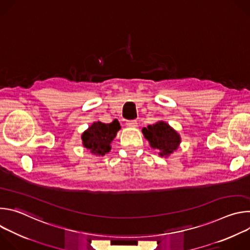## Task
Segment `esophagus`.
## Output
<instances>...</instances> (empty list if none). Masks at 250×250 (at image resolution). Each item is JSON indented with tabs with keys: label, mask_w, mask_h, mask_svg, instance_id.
<instances>
[{
	"label": "esophagus",
	"mask_w": 250,
	"mask_h": 250,
	"mask_svg": "<svg viewBox=\"0 0 250 250\" xmlns=\"http://www.w3.org/2000/svg\"><path fill=\"white\" fill-rule=\"evenodd\" d=\"M126 125L130 127H136L137 126V122L136 121H127Z\"/></svg>",
	"instance_id": "34e87169"
}]
</instances>
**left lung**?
<instances>
[{
	"label": "left lung",
	"instance_id": "1",
	"mask_svg": "<svg viewBox=\"0 0 250 250\" xmlns=\"http://www.w3.org/2000/svg\"><path fill=\"white\" fill-rule=\"evenodd\" d=\"M142 133L149 141L153 149L159 151L161 157H168L177 150L181 142V137L173 127L165 122H157L147 127L142 128Z\"/></svg>",
	"mask_w": 250,
	"mask_h": 250
}]
</instances>
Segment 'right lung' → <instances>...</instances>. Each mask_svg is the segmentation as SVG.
<instances>
[{
    "label": "right lung",
    "instance_id": "obj_1",
    "mask_svg": "<svg viewBox=\"0 0 250 250\" xmlns=\"http://www.w3.org/2000/svg\"><path fill=\"white\" fill-rule=\"evenodd\" d=\"M121 125L118 120L111 124H103L101 122L93 123L81 136L83 146L92 154L104 156L111 150V142L120 130Z\"/></svg>",
    "mask_w": 250,
    "mask_h": 250
}]
</instances>
